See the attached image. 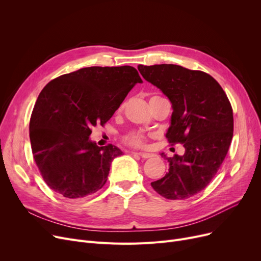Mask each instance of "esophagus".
I'll return each instance as SVG.
<instances>
[{"label":"esophagus","mask_w":261,"mask_h":261,"mask_svg":"<svg viewBox=\"0 0 261 261\" xmlns=\"http://www.w3.org/2000/svg\"><path fill=\"white\" fill-rule=\"evenodd\" d=\"M143 159H150V158H153V156H155L154 154H152V153H147V152H140L139 153Z\"/></svg>","instance_id":"obj_1"}]
</instances>
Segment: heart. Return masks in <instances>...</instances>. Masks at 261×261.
Wrapping results in <instances>:
<instances>
[{"label":"heart","mask_w":261,"mask_h":261,"mask_svg":"<svg viewBox=\"0 0 261 261\" xmlns=\"http://www.w3.org/2000/svg\"><path fill=\"white\" fill-rule=\"evenodd\" d=\"M123 141H125L130 146L143 148L147 145L148 138H147V135L144 134L143 132H131L125 136Z\"/></svg>","instance_id":"heart-1"}]
</instances>
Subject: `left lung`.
Masks as SVG:
<instances>
[{"mask_svg":"<svg viewBox=\"0 0 261 261\" xmlns=\"http://www.w3.org/2000/svg\"><path fill=\"white\" fill-rule=\"evenodd\" d=\"M171 102L166 138L183 144V155L167 158L165 176L151 183L162 197L185 200L206 187L223 163L232 139V110L221 86L208 74L175 64L138 66Z\"/></svg>","mask_w":261,"mask_h":261,"instance_id":"left-lung-1","label":"left lung"}]
</instances>
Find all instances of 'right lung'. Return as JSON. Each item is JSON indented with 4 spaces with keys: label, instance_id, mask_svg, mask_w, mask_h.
I'll use <instances>...</instances> for the list:
<instances>
[{
    "label": "right lung",
    "instance_id": "obj_1",
    "mask_svg": "<svg viewBox=\"0 0 261 261\" xmlns=\"http://www.w3.org/2000/svg\"><path fill=\"white\" fill-rule=\"evenodd\" d=\"M129 65L84 67L51 80L38 96L30 139L35 162L47 186L67 199L87 198L107 182L112 161L122 151L92 142V127L113 116L136 85Z\"/></svg>",
    "mask_w": 261,
    "mask_h": 261
}]
</instances>
